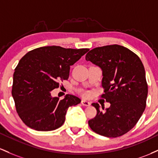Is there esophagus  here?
<instances>
[{
    "mask_svg": "<svg viewBox=\"0 0 158 158\" xmlns=\"http://www.w3.org/2000/svg\"><path fill=\"white\" fill-rule=\"evenodd\" d=\"M81 104H82V105H84V106H89L90 104H91L89 102L84 100V99H83V100L81 101Z\"/></svg>",
    "mask_w": 158,
    "mask_h": 158,
    "instance_id": "obj_1",
    "label": "esophagus"
}]
</instances>
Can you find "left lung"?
Listing matches in <instances>:
<instances>
[{"label": "left lung", "instance_id": "1", "mask_svg": "<svg viewBox=\"0 0 158 158\" xmlns=\"http://www.w3.org/2000/svg\"><path fill=\"white\" fill-rule=\"evenodd\" d=\"M86 60L102 69V98L110 104L104 112L98 103L92 104L97 114L89 120L90 128L107 137L124 135L135 126L146 106L148 85L143 63L133 51L118 45L93 48Z\"/></svg>", "mask_w": 158, "mask_h": 158}]
</instances>
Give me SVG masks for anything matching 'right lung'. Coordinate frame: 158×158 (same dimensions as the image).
I'll use <instances>...</instances> for the list:
<instances>
[{"label": "right lung", "mask_w": 158, "mask_h": 158, "mask_svg": "<svg viewBox=\"0 0 158 158\" xmlns=\"http://www.w3.org/2000/svg\"><path fill=\"white\" fill-rule=\"evenodd\" d=\"M89 50L45 46L33 49L19 61L13 74L12 95L19 117L36 131H49L61 127L67 110L81 103L77 96L62 100L51 96L60 81L68 80L70 65Z\"/></svg>", "instance_id": "add662e5"}]
</instances>
